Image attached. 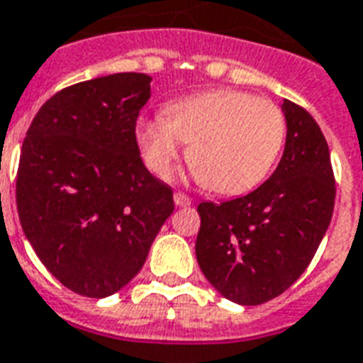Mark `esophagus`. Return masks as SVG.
<instances>
[{
	"mask_svg": "<svg viewBox=\"0 0 363 363\" xmlns=\"http://www.w3.org/2000/svg\"><path fill=\"white\" fill-rule=\"evenodd\" d=\"M173 201H175L177 207H188L190 203H192V200L188 198L186 194H182V192H175V196H173Z\"/></svg>",
	"mask_w": 363,
	"mask_h": 363,
	"instance_id": "34e87169",
	"label": "esophagus"
}]
</instances>
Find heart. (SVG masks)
Masks as SVG:
<instances>
[{"label":"heart","instance_id":"b5f03b06","mask_svg":"<svg viewBox=\"0 0 363 363\" xmlns=\"http://www.w3.org/2000/svg\"><path fill=\"white\" fill-rule=\"evenodd\" d=\"M286 116L278 104L245 91H211L173 102L165 118H140L137 143L146 167L167 177L190 145L198 175L218 194L259 186L286 143Z\"/></svg>","mask_w":363,"mask_h":363}]
</instances>
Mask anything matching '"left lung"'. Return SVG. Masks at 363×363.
<instances>
[{
	"label": "left lung",
	"instance_id": "obj_1",
	"mask_svg": "<svg viewBox=\"0 0 363 363\" xmlns=\"http://www.w3.org/2000/svg\"><path fill=\"white\" fill-rule=\"evenodd\" d=\"M284 156L267 182L236 200L198 206L196 257L223 297L255 306L278 297L311 264L335 206V177L322 129L304 108L281 104Z\"/></svg>",
	"mask_w": 363,
	"mask_h": 363
}]
</instances>
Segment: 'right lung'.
Returning <instances> with one entry per match:
<instances>
[{
	"mask_svg": "<svg viewBox=\"0 0 363 363\" xmlns=\"http://www.w3.org/2000/svg\"><path fill=\"white\" fill-rule=\"evenodd\" d=\"M152 77L76 83L40 108L22 143L16 209L35 255L70 291L104 298L138 274L175 203L150 175L137 118Z\"/></svg>",
	"mask_w": 363,
	"mask_h": 363,
	"instance_id": "add662e5",
	"label": "right lung"
}]
</instances>
